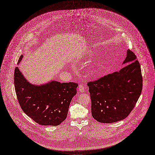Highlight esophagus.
Instances as JSON below:
<instances>
[{"label": "esophagus", "mask_w": 155, "mask_h": 155, "mask_svg": "<svg viewBox=\"0 0 155 155\" xmlns=\"http://www.w3.org/2000/svg\"><path fill=\"white\" fill-rule=\"evenodd\" d=\"M78 90H79L80 92H84V86H83L82 84H80V85L79 86Z\"/></svg>", "instance_id": "esophagus-1"}]
</instances>
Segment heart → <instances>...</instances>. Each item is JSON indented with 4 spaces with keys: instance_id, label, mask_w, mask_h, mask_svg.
<instances>
[{
    "instance_id": "b5f03b06",
    "label": "heart",
    "mask_w": 155,
    "mask_h": 155,
    "mask_svg": "<svg viewBox=\"0 0 155 155\" xmlns=\"http://www.w3.org/2000/svg\"><path fill=\"white\" fill-rule=\"evenodd\" d=\"M93 54H94V53H93ZM104 66V63L103 61L99 62L96 64L93 65L91 68V73L92 74L94 75H96L100 73L102 69V68Z\"/></svg>"
}]
</instances>
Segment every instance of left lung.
Here are the masks:
<instances>
[{"instance_id":"left-lung-1","label":"left lung","mask_w":155,"mask_h":155,"mask_svg":"<svg viewBox=\"0 0 155 155\" xmlns=\"http://www.w3.org/2000/svg\"><path fill=\"white\" fill-rule=\"evenodd\" d=\"M120 71L88 82L93 118L110 124L125 119L141 95L143 79L137 56L128 50ZM126 66H125V65Z\"/></svg>"}]
</instances>
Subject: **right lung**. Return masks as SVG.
<instances>
[{"label":"right lung","instance_id":"obj_1","mask_svg":"<svg viewBox=\"0 0 155 155\" xmlns=\"http://www.w3.org/2000/svg\"><path fill=\"white\" fill-rule=\"evenodd\" d=\"M23 56H20L18 64ZM14 84L21 109L32 120L41 125L56 126L67 117L69 107L76 94L74 82L51 81L41 85L28 81L18 67L15 69Z\"/></svg>","mask_w":155,"mask_h":155}]
</instances>
